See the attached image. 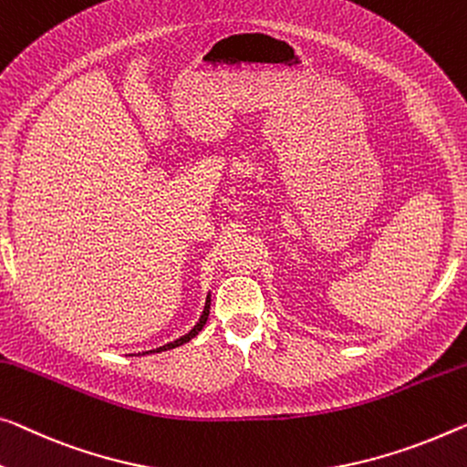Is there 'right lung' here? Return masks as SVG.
<instances>
[{
	"label": "right lung",
	"instance_id": "obj_1",
	"mask_svg": "<svg viewBox=\"0 0 467 467\" xmlns=\"http://www.w3.org/2000/svg\"><path fill=\"white\" fill-rule=\"evenodd\" d=\"M209 313H211V294L209 296H206V303H204V311H202V315H200V319H198V324L193 326L188 334L185 336H182V338H177V340H173V342H169V344H164V347H159V348H154V350H146V353H141V355H148V353H162V350H171V348H177V347H182V344H185V342H190L193 336H198V332L200 329L204 327V324H206V319H209Z\"/></svg>",
	"mask_w": 467,
	"mask_h": 467
}]
</instances>
